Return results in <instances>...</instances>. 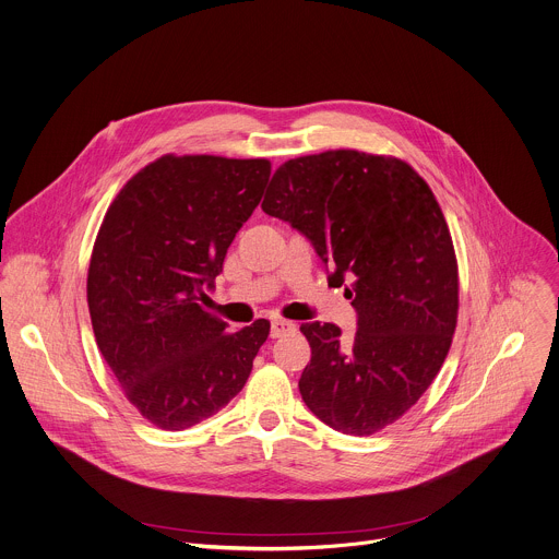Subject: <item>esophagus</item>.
Returning a JSON list of instances; mask_svg holds the SVG:
<instances>
[{
	"instance_id": "obj_1",
	"label": "esophagus",
	"mask_w": 559,
	"mask_h": 559,
	"mask_svg": "<svg viewBox=\"0 0 559 559\" xmlns=\"http://www.w3.org/2000/svg\"><path fill=\"white\" fill-rule=\"evenodd\" d=\"M295 330H297V323H293V321H286V319H273L271 321V337L273 340L286 337V334H293Z\"/></svg>"
}]
</instances>
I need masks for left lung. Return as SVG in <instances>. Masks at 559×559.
<instances>
[{
	"label": "left lung",
	"instance_id": "8db88e82",
	"mask_svg": "<svg viewBox=\"0 0 559 559\" xmlns=\"http://www.w3.org/2000/svg\"><path fill=\"white\" fill-rule=\"evenodd\" d=\"M262 209L310 240L357 310L350 340L301 323L304 403L337 431H381L431 385L456 330L459 264L431 189L399 158L337 150L284 163Z\"/></svg>",
	"mask_w": 559,
	"mask_h": 559
}]
</instances>
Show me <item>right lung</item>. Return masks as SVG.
Masks as SVG:
<instances>
[{
  "label": "right lung",
  "instance_id": "1",
  "mask_svg": "<svg viewBox=\"0 0 559 559\" xmlns=\"http://www.w3.org/2000/svg\"><path fill=\"white\" fill-rule=\"evenodd\" d=\"M269 176L264 158L169 154L128 180L103 217L87 271L96 346L160 429L225 407L269 337L266 319L227 332L202 308Z\"/></svg>",
  "mask_w": 559,
  "mask_h": 559
}]
</instances>
